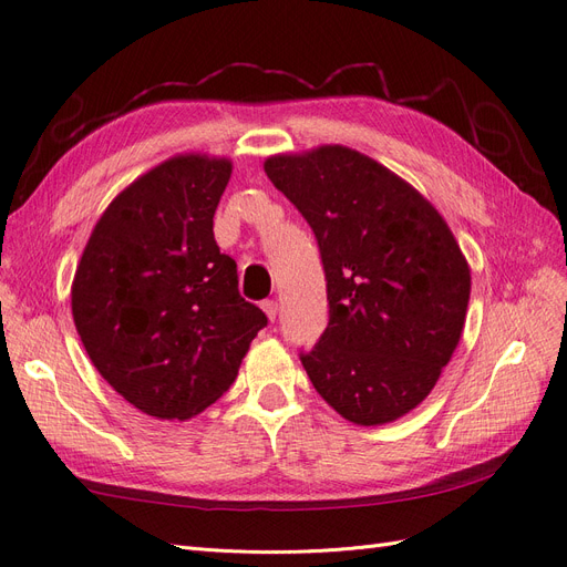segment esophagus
Listing matches in <instances>:
<instances>
[{
    "mask_svg": "<svg viewBox=\"0 0 567 567\" xmlns=\"http://www.w3.org/2000/svg\"><path fill=\"white\" fill-rule=\"evenodd\" d=\"M262 310L274 321V319H277V315H279V302L277 300H265L262 302Z\"/></svg>",
    "mask_w": 567,
    "mask_h": 567,
    "instance_id": "obj_1",
    "label": "esophagus"
}]
</instances>
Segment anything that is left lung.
<instances>
[{
    "label": "left lung",
    "instance_id": "obj_1",
    "mask_svg": "<svg viewBox=\"0 0 567 567\" xmlns=\"http://www.w3.org/2000/svg\"><path fill=\"white\" fill-rule=\"evenodd\" d=\"M271 184L312 227L329 326L300 362L342 419L381 425L421 404L466 321L471 269L414 186L346 146L271 156Z\"/></svg>",
    "mask_w": 567,
    "mask_h": 567
}]
</instances>
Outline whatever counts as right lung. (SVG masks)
I'll list each match as a JSON object with an SVG mask.
<instances>
[{"mask_svg":"<svg viewBox=\"0 0 567 567\" xmlns=\"http://www.w3.org/2000/svg\"><path fill=\"white\" fill-rule=\"evenodd\" d=\"M231 163L177 156L132 182L101 215L73 281L92 364L156 419H192L236 381L267 315L238 293L213 234Z\"/></svg>","mask_w":567,"mask_h":567,"instance_id":"right-lung-1","label":"right lung"}]
</instances>
